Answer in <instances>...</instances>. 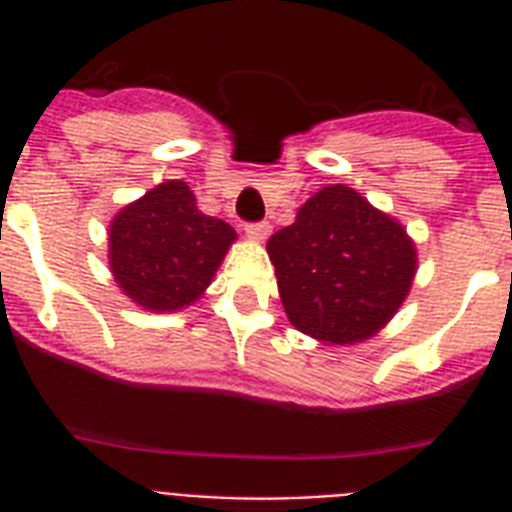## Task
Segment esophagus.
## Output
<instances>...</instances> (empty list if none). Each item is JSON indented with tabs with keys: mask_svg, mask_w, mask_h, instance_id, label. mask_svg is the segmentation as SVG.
I'll list each match as a JSON object with an SVG mask.
<instances>
[{
	"mask_svg": "<svg viewBox=\"0 0 512 512\" xmlns=\"http://www.w3.org/2000/svg\"><path fill=\"white\" fill-rule=\"evenodd\" d=\"M247 236L249 239H255V241H263L268 239V233H271V223H265V220H260V223H247Z\"/></svg>",
	"mask_w": 512,
	"mask_h": 512,
	"instance_id": "esophagus-1",
	"label": "esophagus"
}]
</instances>
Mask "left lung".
Returning <instances> with one entry per match:
<instances>
[{"label": "left lung", "mask_w": 512, "mask_h": 512, "mask_svg": "<svg viewBox=\"0 0 512 512\" xmlns=\"http://www.w3.org/2000/svg\"><path fill=\"white\" fill-rule=\"evenodd\" d=\"M292 327L324 342H358L385 327L412 287V239L364 196L327 185L268 241Z\"/></svg>", "instance_id": "obj_1"}]
</instances>
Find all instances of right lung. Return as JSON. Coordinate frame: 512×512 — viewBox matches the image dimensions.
I'll use <instances>...</instances> for the list:
<instances>
[{
    "label": "right lung",
    "instance_id": "1",
    "mask_svg": "<svg viewBox=\"0 0 512 512\" xmlns=\"http://www.w3.org/2000/svg\"><path fill=\"white\" fill-rule=\"evenodd\" d=\"M236 239L231 225L199 212L183 180L156 185L111 223V271L148 311H177L209 287Z\"/></svg>",
    "mask_w": 512,
    "mask_h": 512
}]
</instances>
